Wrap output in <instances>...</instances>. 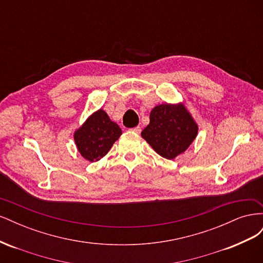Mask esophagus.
<instances>
[{"mask_svg": "<svg viewBox=\"0 0 263 263\" xmlns=\"http://www.w3.org/2000/svg\"><path fill=\"white\" fill-rule=\"evenodd\" d=\"M129 130L133 132V133H135V134H139V133L141 132V128H140L139 126H137V127H134V128H130Z\"/></svg>", "mask_w": 263, "mask_h": 263, "instance_id": "obj_1", "label": "esophagus"}]
</instances>
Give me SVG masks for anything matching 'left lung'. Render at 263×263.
<instances>
[{"instance_id":"left-lung-1","label":"left lung","mask_w":263,"mask_h":263,"mask_svg":"<svg viewBox=\"0 0 263 263\" xmlns=\"http://www.w3.org/2000/svg\"><path fill=\"white\" fill-rule=\"evenodd\" d=\"M198 127L184 105L161 104L150 112V123L141 137L165 159H174L192 144Z\"/></svg>"}]
</instances>
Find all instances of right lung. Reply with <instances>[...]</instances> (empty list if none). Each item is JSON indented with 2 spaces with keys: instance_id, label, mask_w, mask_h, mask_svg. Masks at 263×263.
<instances>
[{
  "instance_id": "add662e5",
  "label": "right lung",
  "mask_w": 263,
  "mask_h": 263,
  "mask_svg": "<svg viewBox=\"0 0 263 263\" xmlns=\"http://www.w3.org/2000/svg\"><path fill=\"white\" fill-rule=\"evenodd\" d=\"M122 135L119 126L99 109L74 133V141L81 156L91 162L104 157Z\"/></svg>"
}]
</instances>
